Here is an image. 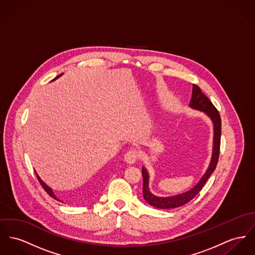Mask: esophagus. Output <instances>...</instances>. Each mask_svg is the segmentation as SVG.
Instances as JSON below:
<instances>
[{"label": "esophagus", "mask_w": 255, "mask_h": 255, "mask_svg": "<svg viewBox=\"0 0 255 255\" xmlns=\"http://www.w3.org/2000/svg\"><path fill=\"white\" fill-rule=\"evenodd\" d=\"M137 159H138V153L134 150L128 151V153L125 154V161L129 165L134 164L137 161Z\"/></svg>", "instance_id": "esophagus-1"}]
</instances>
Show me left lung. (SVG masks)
<instances>
[{
	"label": "left lung",
	"mask_w": 255,
	"mask_h": 255,
	"mask_svg": "<svg viewBox=\"0 0 255 255\" xmlns=\"http://www.w3.org/2000/svg\"><path fill=\"white\" fill-rule=\"evenodd\" d=\"M190 108L194 110H199L205 113L213 123L214 126V140H213V152L212 157L209 163V166L204 173L203 176L199 180V182L189 190L183 193H179L173 196L160 197L153 194L149 188V180L150 176L147 169L142 167L143 175V196L144 199L151 206L158 209H173L177 207H181L187 202H189L195 195L199 193L202 189L206 181L212 175V173L216 169L218 164L219 155H220V147H221V119L219 111L216 109L214 104L204 95L202 91L198 86L193 85L192 87V98L190 103L188 104Z\"/></svg>",
	"instance_id": "1"
}]
</instances>
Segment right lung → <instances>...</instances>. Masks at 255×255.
Segmentation results:
<instances>
[{
	"label": "right lung",
	"instance_id": "add662e5",
	"mask_svg": "<svg viewBox=\"0 0 255 255\" xmlns=\"http://www.w3.org/2000/svg\"><path fill=\"white\" fill-rule=\"evenodd\" d=\"M63 74H64V73H62V74H60V75H58V76H57V77H56V78H54V79H53V80H52V81H55V80H56V79H58V78H59V77H61V76H62V75H63ZM35 174H36V177H37V180H38V181H39V183H40V185H41V186H42V187H43V188H44V190H45V191H46V192H47V193H48V194H49V195H50V196H51L52 198H54V199H56V200H58V201H61V202H62V200H60V199H59V198H58V197H57V196H56V195H55V194H54V192H53V190H52L51 187H49V186H47V185H46V184H45V183H44V182H43V181H42V180H41V179H40V177H39V176H38V175H37V173H36V172H35Z\"/></svg>",
	"mask_w": 255,
	"mask_h": 255
}]
</instances>
